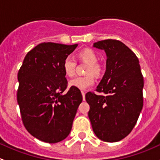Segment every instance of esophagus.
Returning a JSON list of instances; mask_svg holds the SVG:
<instances>
[{"label":"esophagus","instance_id":"1","mask_svg":"<svg viewBox=\"0 0 160 160\" xmlns=\"http://www.w3.org/2000/svg\"><path fill=\"white\" fill-rule=\"evenodd\" d=\"M82 98H83V100L85 101V92L84 91H82Z\"/></svg>","mask_w":160,"mask_h":160}]
</instances>
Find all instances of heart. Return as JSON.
I'll use <instances>...</instances> for the list:
<instances>
[{"label":"heart","mask_w":160,"mask_h":160,"mask_svg":"<svg viewBox=\"0 0 160 160\" xmlns=\"http://www.w3.org/2000/svg\"><path fill=\"white\" fill-rule=\"evenodd\" d=\"M78 57L81 61L88 64V67L86 70V73L88 75L85 76H77L72 78L69 82V85L80 90H85L95 83V77L92 73L99 75L102 69L100 65L97 63L98 60V55L92 49L85 48L81 50L78 53ZM62 67L65 75L68 77H72L75 75L76 62L72 57L67 56L64 60Z\"/></svg>","instance_id":"obj_1"}]
</instances>
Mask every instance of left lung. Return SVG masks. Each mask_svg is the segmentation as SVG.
<instances>
[{"instance_id":"obj_1","label":"left lung","mask_w":160,"mask_h":160,"mask_svg":"<svg viewBox=\"0 0 160 160\" xmlns=\"http://www.w3.org/2000/svg\"><path fill=\"white\" fill-rule=\"evenodd\" d=\"M93 47L107 56L106 70L96 88L105 95L86 93L88 118L98 139L114 142L127 136L136 124L143 106V76L138 58L120 41H100Z\"/></svg>"}]
</instances>
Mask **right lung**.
I'll return each mask as SVG.
<instances>
[{
	"instance_id": "right-lung-1",
	"label": "right lung",
	"mask_w": 160,
	"mask_h": 160,
	"mask_svg": "<svg viewBox=\"0 0 160 160\" xmlns=\"http://www.w3.org/2000/svg\"><path fill=\"white\" fill-rule=\"evenodd\" d=\"M78 44L44 42L28 52L18 74L17 93L23 124L41 141L56 143L70 133L82 102L78 88L68 86L63 62Z\"/></svg>"
}]
</instances>
